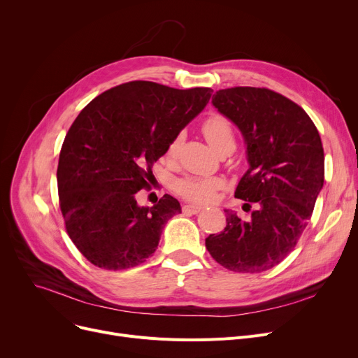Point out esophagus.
I'll return each instance as SVG.
<instances>
[{
    "label": "esophagus",
    "instance_id": "esophagus-1",
    "mask_svg": "<svg viewBox=\"0 0 358 358\" xmlns=\"http://www.w3.org/2000/svg\"><path fill=\"white\" fill-rule=\"evenodd\" d=\"M201 210H203L201 206H196V204H184L182 206V212L189 213V215H197Z\"/></svg>",
    "mask_w": 358,
    "mask_h": 358
}]
</instances>
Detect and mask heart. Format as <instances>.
<instances>
[{
  "label": "heart",
  "mask_w": 358,
  "mask_h": 358,
  "mask_svg": "<svg viewBox=\"0 0 358 358\" xmlns=\"http://www.w3.org/2000/svg\"><path fill=\"white\" fill-rule=\"evenodd\" d=\"M203 135L209 145L216 150L222 149L227 145H235V135L231 122L222 116L213 115L204 120ZM178 141L176 139L168 148V155L176 152ZM223 185L222 178L219 177H185L176 181L174 189L184 199L194 201V203H208L213 199L215 192Z\"/></svg>",
  "instance_id": "heart-1"
}]
</instances>
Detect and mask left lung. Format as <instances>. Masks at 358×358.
<instances>
[{
    "label": "left lung",
    "mask_w": 358,
    "mask_h": 358,
    "mask_svg": "<svg viewBox=\"0 0 358 358\" xmlns=\"http://www.w3.org/2000/svg\"><path fill=\"white\" fill-rule=\"evenodd\" d=\"M212 104L245 141L248 169L235 197L255 209L248 220L224 210L227 228L206 238V248L231 271H267L293 251L322 190L321 136L302 107L268 88L219 90Z\"/></svg>",
    "instance_id": "left-lung-1"
}]
</instances>
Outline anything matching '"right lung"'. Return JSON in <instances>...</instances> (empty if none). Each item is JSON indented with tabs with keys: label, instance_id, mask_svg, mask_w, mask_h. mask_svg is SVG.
Wrapping results in <instances>:
<instances>
[{
	"label": "right lung",
	"instance_id": "add662e5",
	"mask_svg": "<svg viewBox=\"0 0 358 358\" xmlns=\"http://www.w3.org/2000/svg\"><path fill=\"white\" fill-rule=\"evenodd\" d=\"M212 92L130 81L81 110L65 136L56 178L66 232L91 264L126 270L155 252L165 223L181 206L165 194L146 208L135 196Z\"/></svg>",
	"mask_w": 358,
	"mask_h": 358
}]
</instances>
